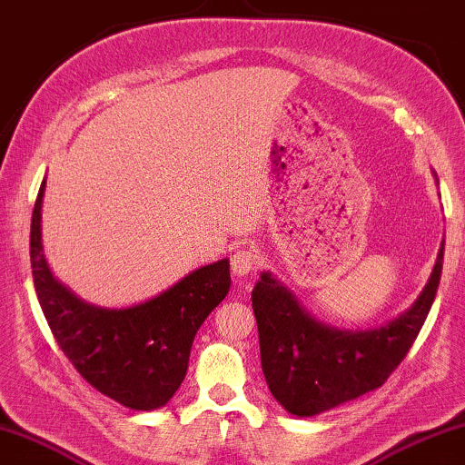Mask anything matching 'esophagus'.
<instances>
[{
  "label": "esophagus",
  "mask_w": 465,
  "mask_h": 465,
  "mask_svg": "<svg viewBox=\"0 0 465 465\" xmlns=\"http://www.w3.org/2000/svg\"><path fill=\"white\" fill-rule=\"evenodd\" d=\"M256 262H259V252L252 246H242L232 256V271L238 277H244L256 269Z\"/></svg>",
  "instance_id": "1"
}]
</instances>
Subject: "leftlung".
Segmentation results:
<instances>
[{"instance_id": "8db88e82", "label": "left lung", "mask_w": 465, "mask_h": 465, "mask_svg": "<svg viewBox=\"0 0 465 465\" xmlns=\"http://www.w3.org/2000/svg\"><path fill=\"white\" fill-rule=\"evenodd\" d=\"M443 250L410 311L372 331H337L302 311L269 272L252 290L261 364L275 400L293 416L333 410L381 387L414 345L437 296Z\"/></svg>"}]
</instances>
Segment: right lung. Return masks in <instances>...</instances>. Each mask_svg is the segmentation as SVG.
Masks as SVG:
<instances>
[{
  "instance_id": "add662e5",
  "label": "right lung",
  "mask_w": 465,
  "mask_h": 465,
  "mask_svg": "<svg viewBox=\"0 0 465 465\" xmlns=\"http://www.w3.org/2000/svg\"><path fill=\"white\" fill-rule=\"evenodd\" d=\"M35 201L31 267L41 311L65 358L99 393L132 410L172 400L188 371L196 331L230 292V261L206 264L144 304L107 311L88 306L57 283L41 246V204Z\"/></svg>"
}]
</instances>
